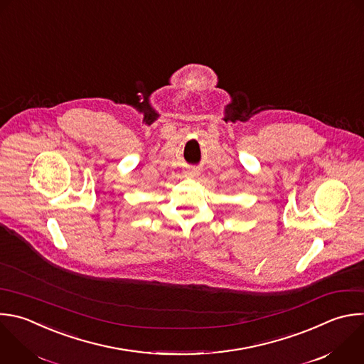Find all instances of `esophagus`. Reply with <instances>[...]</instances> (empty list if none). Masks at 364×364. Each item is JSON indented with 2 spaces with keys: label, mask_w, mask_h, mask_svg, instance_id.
I'll use <instances>...</instances> for the list:
<instances>
[{
  "label": "esophagus",
  "mask_w": 364,
  "mask_h": 364,
  "mask_svg": "<svg viewBox=\"0 0 364 364\" xmlns=\"http://www.w3.org/2000/svg\"><path fill=\"white\" fill-rule=\"evenodd\" d=\"M188 177H196V176H198V171L197 170H190V171H187L186 173Z\"/></svg>",
  "instance_id": "obj_1"
}]
</instances>
